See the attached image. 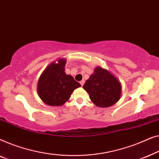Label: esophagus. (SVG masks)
Here are the masks:
<instances>
[{"label": "esophagus", "mask_w": 159, "mask_h": 159, "mask_svg": "<svg viewBox=\"0 0 159 159\" xmlns=\"http://www.w3.org/2000/svg\"><path fill=\"white\" fill-rule=\"evenodd\" d=\"M84 83H85V80H81V81H80V85H81V86H84Z\"/></svg>", "instance_id": "1"}]
</instances>
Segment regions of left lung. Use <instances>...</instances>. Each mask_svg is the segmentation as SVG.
I'll use <instances>...</instances> for the list:
<instances>
[{"instance_id":"8db88e82","label":"left lung","mask_w":159,"mask_h":159,"mask_svg":"<svg viewBox=\"0 0 159 159\" xmlns=\"http://www.w3.org/2000/svg\"><path fill=\"white\" fill-rule=\"evenodd\" d=\"M83 89L89 93V98L98 107H109L119 101L122 85L115 75L107 69L98 66L94 69Z\"/></svg>"}]
</instances>
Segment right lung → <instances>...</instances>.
<instances>
[{"label": "right lung", "instance_id": "right-lung-1", "mask_svg": "<svg viewBox=\"0 0 159 159\" xmlns=\"http://www.w3.org/2000/svg\"><path fill=\"white\" fill-rule=\"evenodd\" d=\"M66 59L59 58L47 66L37 83V93L44 104L62 106L70 99L75 89L81 86L70 75L65 72Z\"/></svg>", "mask_w": 159, "mask_h": 159}]
</instances>
